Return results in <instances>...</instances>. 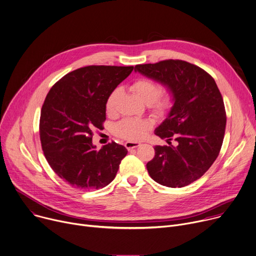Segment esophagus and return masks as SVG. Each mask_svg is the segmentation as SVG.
Returning <instances> with one entry per match:
<instances>
[{
    "instance_id": "1",
    "label": "esophagus",
    "mask_w": 256,
    "mask_h": 256,
    "mask_svg": "<svg viewBox=\"0 0 256 256\" xmlns=\"http://www.w3.org/2000/svg\"><path fill=\"white\" fill-rule=\"evenodd\" d=\"M141 144L139 143V142H133V141H127L126 143H125V147L128 149V150H130V149H133V148H136V147H138V146H140Z\"/></svg>"
}]
</instances>
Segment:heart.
I'll list each match as a JSON object with an SVG mask.
<instances>
[{"label": "heart", "mask_w": 256, "mask_h": 256, "mask_svg": "<svg viewBox=\"0 0 256 256\" xmlns=\"http://www.w3.org/2000/svg\"><path fill=\"white\" fill-rule=\"evenodd\" d=\"M131 88L143 103L149 106L151 112L156 116L166 114L174 105V92L170 88H162L158 82L148 78H137L132 84ZM120 94V88H116L108 96L105 105L108 114H114L116 112ZM150 127L151 122L149 120L125 118L114 126L113 132L116 136L125 140L136 141L143 138Z\"/></svg>", "instance_id": "heart-1"}]
</instances>
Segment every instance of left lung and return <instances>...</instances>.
<instances>
[{
	"label": "left lung",
	"mask_w": 256,
	"mask_h": 256,
	"mask_svg": "<svg viewBox=\"0 0 256 256\" xmlns=\"http://www.w3.org/2000/svg\"><path fill=\"white\" fill-rule=\"evenodd\" d=\"M135 70L166 84L174 94L168 118L154 131L168 146L154 147L156 156L146 164L148 174L166 186H188L205 174L219 156L226 128L222 94L211 74L184 60L137 64Z\"/></svg>",
	"instance_id": "1"
}]
</instances>
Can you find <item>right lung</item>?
Listing matches in <instances>:
<instances>
[{
    "mask_svg": "<svg viewBox=\"0 0 256 256\" xmlns=\"http://www.w3.org/2000/svg\"><path fill=\"white\" fill-rule=\"evenodd\" d=\"M133 66H88L68 72L48 92L39 133L44 156L54 172L78 190L102 188L116 176L127 149L115 141L100 150L92 131L106 120V100Z\"/></svg>",
    "mask_w": 256,
    "mask_h": 256,
    "instance_id": "obj_1",
    "label": "right lung"
}]
</instances>
